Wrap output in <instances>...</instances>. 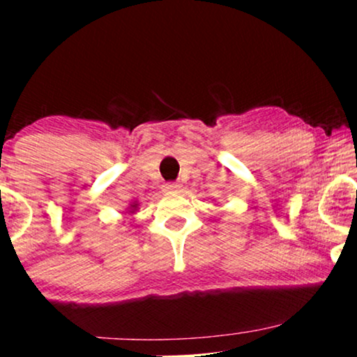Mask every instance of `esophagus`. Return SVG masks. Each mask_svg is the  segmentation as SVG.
<instances>
[{
  "label": "esophagus",
  "mask_w": 357,
  "mask_h": 357,
  "mask_svg": "<svg viewBox=\"0 0 357 357\" xmlns=\"http://www.w3.org/2000/svg\"><path fill=\"white\" fill-rule=\"evenodd\" d=\"M177 187H178L177 183H167V185H165V188H167V190H175Z\"/></svg>",
  "instance_id": "obj_1"
}]
</instances>
